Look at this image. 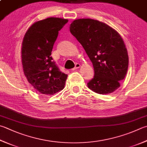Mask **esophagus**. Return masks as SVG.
Segmentation results:
<instances>
[{
  "label": "esophagus",
  "mask_w": 147,
  "mask_h": 147,
  "mask_svg": "<svg viewBox=\"0 0 147 147\" xmlns=\"http://www.w3.org/2000/svg\"><path fill=\"white\" fill-rule=\"evenodd\" d=\"M80 66H81V65L79 64V63H77V64L76 65V66H75V67L72 69V70H77V68H80Z\"/></svg>",
  "instance_id": "esophagus-1"
}]
</instances>
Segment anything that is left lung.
<instances>
[{
  "label": "left lung",
  "mask_w": 147,
  "mask_h": 147,
  "mask_svg": "<svg viewBox=\"0 0 147 147\" xmlns=\"http://www.w3.org/2000/svg\"><path fill=\"white\" fill-rule=\"evenodd\" d=\"M70 31L93 63L95 76L88 88L102 95L117 90L129 66L127 50L120 34L104 22L90 18L74 20Z\"/></svg>",
  "instance_id": "left-lung-1"
}]
</instances>
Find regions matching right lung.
I'll list each match as a JSON object with an SVG mask.
<instances>
[{
    "label": "right lung",
    "instance_id": "add662e5",
    "mask_svg": "<svg viewBox=\"0 0 147 147\" xmlns=\"http://www.w3.org/2000/svg\"><path fill=\"white\" fill-rule=\"evenodd\" d=\"M68 19L50 17L34 22L24 35L22 63L25 76L43 95H53L65 88L68 75L61 72L52 61L51 52L59 30Z\"/></svg>",
    "mask_w": 147,
    "mask_h": 147
}]
</instances>
